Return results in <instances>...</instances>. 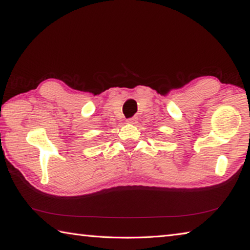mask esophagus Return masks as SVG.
<instances>
[{
    "instance_id": "obj_1",
    "label": "esophagus",
    "mask_w": 250,
    "mask_h": 250,
    "mask_svg": "<svg viewBox=\"0 0 250 250\" xmlns=\"http://www.w3.org/2000/svg\"><path fill=\"white\" fill-rule=\"evenodd\" d=\"M126 122H128V124L133 125V124H135V122H137V118H135V117L129 118V119H126Z\"/></svg>"
}]
</instances>
